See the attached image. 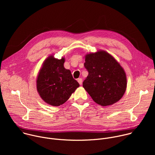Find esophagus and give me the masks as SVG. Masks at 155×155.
Listing matches in <instances>:
<instances>
[{"instance_id": "34e87169", "label": "esophagus", "mask_w": 155, "mask_h": 155, "mask_svg": "<svg viewBox=\"0 0 155 155\" xmlns=\"http://www.w3.org/2000/svg\"><path fill=\"white\" fill-rule=\"evenodd\" d=\"M77 81H78V82L79 83V84H82V78H78V80H77Z\"/></svg>"}]
</instances>
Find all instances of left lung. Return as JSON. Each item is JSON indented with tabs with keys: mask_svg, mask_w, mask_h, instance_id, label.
<instances>
[{
	"mask_svg": "<svg viewBox=\"0 0 155 155\" xmlns=\"http://www.w3.org/2000/svg\"><path fill=\"white\" fill-rule=\"evenodd\" d=\"M84 65L88 75L83 87L96 103L105 107L121 99L126 90V75L112 55L102 50L87 54Z\"/></svg>",
	"mask_w": 155,
	"mask_h": 155,
	"instance_id": "8db88e82",
	"label": "left lung"
}]
</instances>
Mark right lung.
<instances>
[{
    "instance_id": "right-lung-1",
    "label": "right lung",
    "mask_w": 155,
    "mask_h": 155,
    "mask_svg": "<svg viewBox=\"0 0 155 155\" xmlns=\"http://www.w3.org/2000/svg\"><path fill=\"white\" fill-rule=\"evenodd\" d=\"M64 58L58 59L50 56L44 61L37 76V90L40 96L55 107L65 103L80 86L71 71L64 68Z\"/></svg>"
}]
</instances>
